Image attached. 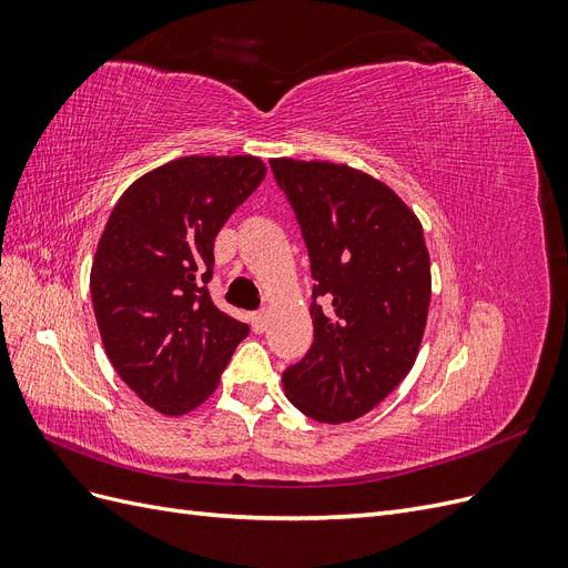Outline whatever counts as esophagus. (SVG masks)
<instances>
[{"instance_id": "obj_1", "label": "esophagus", "mask_w": 568, "mask_h": 568, "mask_svg": "<svg viewBox=\"0 0 568 568\" xmlns=\"http://www.w3.org/2000/svg\"><path fill=\"white\" fill-rule=\"evenodd\" d=\"M251 326L255 334H263L267 329V315L265 313H253L251 315Z\"/></svg>"}]
</instances>
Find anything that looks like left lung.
<instances>
[{"instance_id":"1","label":"left lung","mask_w":568,"mask_h":568,"mask_svg":"<svg viewBox=\"0 0 568 568\" xmlns=\"http://www.w3.org/2000/svg\"><path fill=\"white\" fill-rule=\"evenodd\" d=\"M313 272L311 351L284 369L303 415H367L412 369L432 303V263L417 215L384 182L329 161L272 159Z\"/></svg>"}]
</instances>
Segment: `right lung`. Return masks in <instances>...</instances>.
I'll return each instance as SVG.
<instances>
[{
    "label": "right lung",
    "mask_w": 568,
    "mask_h": 568,
    "mask_svg": "<svg viewBox=\"0 0 568 568\" xmlns=\"http://www.w3.org/2000/svg\"><path fill=\"white\" fill-rule=\"evenodd\" d=\"M255 156H184L132 182L94 253L104 351L140 398L180 417L215 390L248 324L211 301L215 236L265 178Z\"/></svg>",
    "instance_id": "right-lung-1"
}]
</instances>
